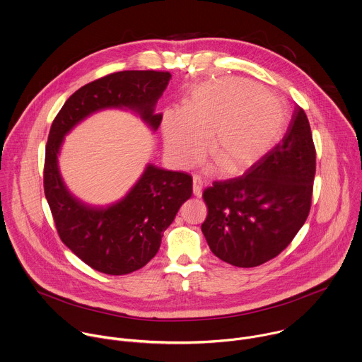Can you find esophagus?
<instances>
[{
    "mask_svg": "<svg viewBox=\"0 0 362 362\" xmlns=\"http://www.w3.org/2000/svg\"><path fill=\"white\" fill-rule=\"evenodd\" d=\"M202 187H203V180L199 176H193V194L196 197L202 196Z\"/></svg>",
    "mask_w": 362,
    "mask_h": 362,
    "instance_id": "esophagus-1",
    "label": "esophagus"
}]
</instances>
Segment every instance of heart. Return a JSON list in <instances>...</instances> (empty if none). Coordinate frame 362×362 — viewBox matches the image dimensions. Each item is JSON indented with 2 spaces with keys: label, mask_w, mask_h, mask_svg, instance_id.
Masks as SVG:
<instances>
[{
  "label": "heart",
  "mask_w": 362,
  "mask_h": 362,
  "mask_svg": "<svg viewBox=\"0 0 362 362\" xmlns=\"http://www.w3.org/2000/svg\"><path fill=\"white\" fill-rule=\"evenodd\" d=\"M287 119L284 102L252 81L224 78L197 86L183 109L163 115L165 149L180 168L209 153L228 173L262 160L280 141Z\"/></svg>",
  "instance_id": "b5f03b06"
}]
</instances>
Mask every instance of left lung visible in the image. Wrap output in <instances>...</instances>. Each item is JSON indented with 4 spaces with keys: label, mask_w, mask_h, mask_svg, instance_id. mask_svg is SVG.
Segmentation results:
<instances>
[{
    "label": "left lung",
    "mask_w": 362,
    "mask_h": 362,
    "mask_svg": "<svg viewBox=\"0 0 362 362\" xmlns=\"http://www.w3.org/2000/svg\"><path fill=\"white\" fill-rule=\"evenodd\" d=\"M315 176V148L305 112L243 176L203 192L209 209L202 231L211 253L235 267H256L279 256L307 220Z\"/></svg>",
    "instance_id": "1"
}]
</instances>
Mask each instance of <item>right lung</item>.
Returning a JSON list of instances; mask_svg holds the SVG:
<instances>
[{
	"mask_svg": "<svg viewBox=\"0 0 362 362\" xmlns=\"http://www.w3.org/2000/svg\"><path fill=\"white\" fill-rule=\"evenodd\" d=\"M172 75L159 71H122L106 75L72 93L54 119L44 166V190L64 245L96 272L124 276L142 269L158 253L163 231L192 196V176L148 163L131 190L107 206H90L66 187L58 166L65 136L83 119L103 109L139 115L155 132V113Z\"/></svg>",
	"mask_w": 362,
	"mask_h": 362,
	"instance_id": "add662e5",
	"label": "right lung"
}]
</instances>
